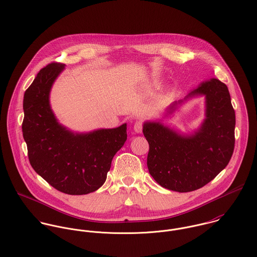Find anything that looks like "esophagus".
Returning <instances> with one entry per match:
<instances>
[{"label": "esophagus", "mask_w": 257, "mask_h": 257, "mask_svg": "<svg viewBox=\"0 0 257 257\" xmlns=\"http://www.w3.org/2000/svg\"><path fill=\"white\" fill-rule=\"evenodd\" d=\"M134 130H135V132H136L137 134H141V133L143 132V122H142L141 120L137 121V122L135 123V125H134Z\"/></svg>", "instance_id": "esophagus-1"}]
</instances>
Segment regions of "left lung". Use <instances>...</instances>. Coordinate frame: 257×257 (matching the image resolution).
Masks as SVG:
<instances>
[{"label":"left lung","mask_w":257,"mask_h":257,"mask_svg":"<svg viewBox=\"0 0 257 257\" xmlns=\"http://www.w3.org/2000/svg\"><path fill=\"white\" fill-rule=\"evenodd\" d=\"M197 96H205L206 117L193 134H179L161 121L144 123L150 175L163 188L180 193L212 181L228 164L234 148L235 113L226 85L216 78L202 82L183 100L171 104L165 116Z\"/></svg>","instance_id":"8db88e82"}]
</instances>
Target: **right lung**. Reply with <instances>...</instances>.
<instances>
[{
  "label": "right lung",
  "mask_w": 257,
  "mask_h": 257,
  "mask_svg": "<svg viewBox=\"0 0 257 257\" xmlns=\"http://www.w3.org/2000/svg\"><path fill=\"white\" fill-rule=\"evenodd\" d=\"M64 68L61 63L48 64L27 89L23 136L38 175L62 193L85 195L105 183L112 157L126 141V123L86 134L60 124L51 110L49 94Z\"/></svg>",
  "instance_id": "right-lung-1"
}]
</instances>
